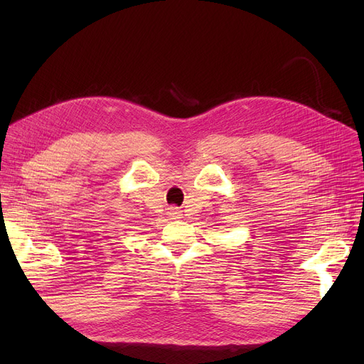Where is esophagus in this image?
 Segmentation results:
<instances>
[{
	"label": "esophagus",
	"mask_w": 364,
	"mask_h": 364,
	"mask_svg": "<svg viewBox=\"0 0 364 364\" xmlns=\"http://www.w3.org/2000/svg\"><path fill=\"white\" fill-rule=\"evenodd\" d=\"M169 215H171L172 218H180V217H181V211H180V209H178L177 206H171V208H169Z\"/></svg>",
	"instance_id": "1"
}]
</instances>
